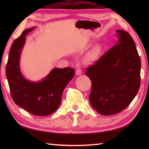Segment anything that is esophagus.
<instances>
[{
  "label": "esophagus",
  "instance_id": "esophagus-1",
  "mask_svg": "<svg viewBox=\"0 0 149 149\" xmlns=\"http://www.w3.org/2000/svg\"><path fill=\"white\" fill-rule=\"evenodd\" d=\"M77 68L76 71H75V74H76V75H80L82 74V70L80 68H79L78 66H77Z\"/></svg>",
  "mask_w": 149,
  "mask_h": 149
}]
</instances>
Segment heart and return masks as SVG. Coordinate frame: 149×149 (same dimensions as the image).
Masks as SVG:
<instances>
[{"instance_id": "obj_1", "label": "heart", "mask_w": 149, "mask_h": 149, "mask_svg": "<svg viewBox=\"0 0 149 149\" xmlns=\"http://www.w3.org/2000/svg\"><path fill=\"white\" fill-rule=\"evenodd\" d=\"M99 55V50L98 49H93L88 53L86 59L88 62H92L96 60Z\"/></svg>"}]
</instances>
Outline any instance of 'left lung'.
<instances>
[{
	"instance_id": "1",
	"label": "left lung",
	"mask_w": 149,
	"mask_h": 149,
	"mask_svg": "<svg viewBox=\"0 0 149 149\" xmlns=\"http://www.w3.org/2000/svg\"><path fill=\"white\" fill-rule=\"evenodd\" d=\"M117 43L86 70L91 81V105L102 115L125 109L140 86L141 60L133 39L123 30H116Z\"/></svg>"
}]
</instances>
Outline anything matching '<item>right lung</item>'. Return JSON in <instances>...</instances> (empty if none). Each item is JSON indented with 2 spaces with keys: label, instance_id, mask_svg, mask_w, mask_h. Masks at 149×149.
<instances>
[{
  "label": "right lung",
  "instance_id": "obj_1",
  "mask_svg": "<svg viewBox=\"0 0 149 149\" xmlns=\"http://www.w3.org/2000/svg\"><path fill=\"white\" fill-rule=\"evenodd\" d=\"M35 28L25 30L12 43L6 74L15 103L33 115L47 116L58 109L63 90L74 77L75 71L69 67L55 68L39 81H31L24 77L20 66L21 52L26 36Z\"/></svg>",
  "mask_w": 149,
  "mask_h": 149
}]
</instances>
